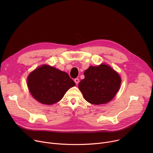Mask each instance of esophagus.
Listing matches in <instances>:
<instances>
[{
  "label": "esophagus",
  "instance_id": "esophagus-1",
  "mask_svg": "<svg viewBox=\"0 0 153 153\" xmlns=\"http://www.w3.org/2000/svg\"><path fill=\"white\" fill-rule=\"evenodd\" d=\"M74 82H75V83H76V84H78L79 82V79L78 78H76V79H74Z\"/></svg>",
  "mask_w": 153,
  "mask_h": 153
}]
</instances>
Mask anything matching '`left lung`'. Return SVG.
Masks as SVG:
<instances>
[{
  "mask_svg": "<svg viewBox=\"0 0 153 153\" xmlns=\"http://www.w3.org/2000/svg\"><path fill=\"white\" fill-rule=\"evenodd\" d=\"M85 78L79 84V89L86 101L94 105L109 102L118 92L122 80L110 66L101 64L90 66L84 72Z\"/></svg>",
  "mask_w": 153,
  "mask_h": 153,
  "instance_id": "1",
  "label": "left lung"
}]
</instances>
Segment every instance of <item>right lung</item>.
Masks as SVG:
<instances>
[{"label": "right lung", "mask_w": 153, "mask_h": 153, "mask_svg": "<svg viewBox=\"0 0 153 153\" xmlns=\"http://www.w3.org/2000/svg\"><path fill=\"white\" fill-rule=\"evenodd\" d=\"M75 85L66 72L47 64L40 66L27 77L30 94L35 100L46 105L61 100L68 90Z\"/></svg>", "instance_id": "obj_1"}]
</instances>
